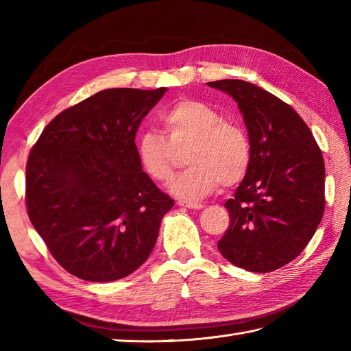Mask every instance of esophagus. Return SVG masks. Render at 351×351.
I'll return each instance as SVG.
<instances>
[{"mask_svg": "<svg viewBox=\"0 0 351 351\" xmlns=\"http://www.w3.org/2000/svg\"><path fill=\"white\" fill-rule=\"evenodd\" d=\"M178 205L184 206V208H189V210H202V208H204L202 204H197V202H185V200H180V202H178Z\"/></svg>", "mask_w": 351, "mask_h": 351, "instance_id": "34e87169", "label": "esophagus"}]
</instances>
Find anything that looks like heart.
Returning a JSON list of instances; mask_svg holds the SVG:
<instances>
[{
    "label": "heart",
    "instance_id": "1",
    "mask_svg": "<svg viewBox=\"0 0 351 351\" xmlns=\"http://www.w3.org/2000/svg\"><path fill=\"white\" fill-rule=\"evenodd\" d=\"M166 137L156 131L141 132L136 141L141 170L155 182L173 176L178 152H185L189 169L170 185L176 197L200 200L220 187L244 180L252 161L247 132L223 119L220 111L197 99H180L161 114Z\"/></svg>",
    "mask_w": 351,
    "mask_h": 351
}]
</instances>
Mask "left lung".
<instances>
[{"instance_id":"8db88e82","label":"left lung","mask_w":351,"mask_h":351,"mask_svg":"<svg viewBox=\"0 0 351 351\" xmlns=\"http://www.w3.org/2000/svg\"><path fill=\"white\" fill-rule=\"evenodd\" d=\"M210 87L232 96L252 145L247 175L225 204L230 225L217 247L229 263L268 273L306 247L324 213V160L308 125L278 96L243 80Z\"/></svg>"}]
</instances>
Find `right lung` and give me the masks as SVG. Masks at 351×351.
<instances>
[{"instance_id": "obj_1", "label": "right lung", "mask_w": 351, "mask_h": 351, "mask_svg": "<svg viewBox=\"0 0 351 351\" xmlns=\"http://www.w3.org/2000/svg\"><path fill=\"white\" fill-rule=\"evenodd\" d=\"M166 87L107 88L62 111L27 161V213L51 255L88 282L136 271L173 199L137 161L136 134Z\"/></svg>"}]
</instances>
